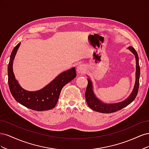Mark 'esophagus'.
<instances>
[{"label":"esophagus","instance_id":"esophagus-1","mask_svg":"<svg viewBox=\"0 0 149 149\" xmlns=\"http://www.w3.org/2000/svg\"><path fill=\"white\" fill-rule=\"evenodd\" d=\"M86 68L84 65L83 64H79L77 66V69H76V72H77L78 74L79 75H82L85 73Z\"/></svg>","mask_w":149,"mask_h":149}]
</instances>
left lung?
Masks as SVG:
<instances>
[{"label":"left lung","mask_w":149,"mask_h":149,"mask_svg":"<svg viewBox=\"0 0 149 149\" xmlns=\"http://www.w3.org/2000/svg\"><path fill=\"white\" fill-rule=\"evenodd\" d=\"M127 48L135 55L136 60V81H135V84L132 93H130L127 98H126L124 101L122 102L112 104L104 103L96 97V94H94L93 91V85L91 80L89 78H88V83L85 92V97L88 106L93 111L101 112V113H112V112L119 111L130 104L137 96L139 86L140 73H140L141 71H140V66L139 63V56L136 49L132 47H129Z\"/></svg>","instance_id":"obj_1"}]
</instances>
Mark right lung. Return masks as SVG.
I'll use <instances>...</instances> for the list:
<instances>
[{"label": "right lung", "mask_w": 149, "mask_h": 149, "mask_svg": "<svg viewBox=\"0 0 149 149\" xmlns=\"http://www.w3.org/2000/svg\"><path fill=\"white\" fill-rule=\"evenodd\" d=\"M20 45V43H18L13 48L8 65V83L12 95L18 102L32 110L42 111L53 109L57 104L62 88L76 76L75 68L60 73L41 89L26 91L20 86L13 71V60Z\"/></svg>", "instance_id": "add662e5"}]
</instances>
